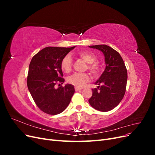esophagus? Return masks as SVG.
Listing matches in <instances>:
<instances>
[{"instance_id":"esophagus-1","label":"esophagus","mask_w":155,"mask_h":155,"mask_svg":"<svg viewBox=\"0 0 155 155\" xmlns=\"http://www.w3.org/2000/svg\"><path fill=\"white\" fill-rule=\"evenodd\" d=\"M81 90H82V88L75 87V91H81Z\"/></svg>"}]
</instances>
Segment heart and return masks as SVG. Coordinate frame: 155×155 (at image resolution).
<instances>
[{"label":"heart","instance_id":"obj_1","mask_svg":"<svg viewBox=\"0 0 155 155\" xmlns=\"http://www.w3.org/2000/svg\"><path fill=\"white\" fill-rule=\"evenodd\" d=\"M78 55L87 64V68L94 76H97L100 73V65L96 61V55L91 51H81L78 53ZM61 67L63 71L68 73L71 71L72 68V59L70 55H65L61 63ZM90 80V76L87 73H75L67 78V82L77 87H82L85 84Z\"/></svg>","mask_w":155,"mask_h":155}]
</instances>
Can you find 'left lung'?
<instances>
[{
  "mask_svg": "<svg viewBox=\"0 0 155 155\" xmlns=\"http://www.w3.org/2000/svg\"><path fill=\"white\" fill-rule=\"evenodd\" d=\"M88 46L101 51L106 64L104 72L95 83L99 86L92 89L89 104L97 110H111L120 104L125 95L127 81L126 67L120 54L110 46L105 45Z\"/></svg>",
  "mask_w": 155,
  "mask_h": 155,
  "instance_id": "left-lung-1",
  "label": "left lung"
}]
</instances>
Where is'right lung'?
<instances>
[{
    "label": "right lung",
    "instance_id": "right-lung-1",
    "mask_svg": "<svg viewBox=\"0 0 155 155\" xmlns=\"http://www.w3.org/2000/svg\"><path fill=\"white\" fill-rule=\"evenodd\" d=\"M74 48L48 46L39 51L31 60L27 86L37 106L46 114L61 113L71 101L75 92L73 85L67 84L57 89L55 85L64 83L61 63Z\"/></svg>",
    "mask_w": 155,
    "mask_h": 155
}]
</instances>
